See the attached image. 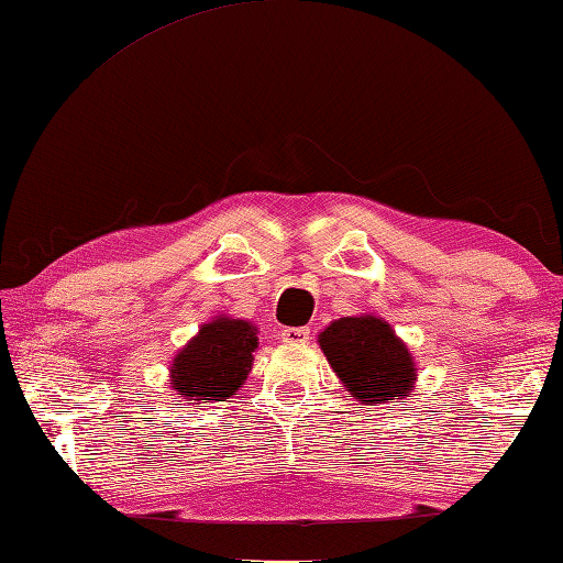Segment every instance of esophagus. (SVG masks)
Listing matches in <instances>:
<instances>
[{"instance_id":"esophagus-1","label":"esophagus","mask_w":563,"mask_h":563,"mask_svg":"<svg viewBox=\"0 0 563 563\" xmlns=\"http://www.w3.org/2000/svg\"><path fill=\"white\" fill-rule=\"evenodd\" d=\"M280 336L285 343H307L309 339H312V331H309L307 327H288L280 331Z\"/></svg>"}]
</instances>
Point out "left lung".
<instances>
[{
	"instance_id": "obj_1",
	"label": "left lung",
	"mask_w": 563,
	"mask_h": 563,
	"mask_svg": "<svg viewBox=\"0 0 563 563\" xmlns=\"http://www.w3.org/2000/svg\"><path fill=\"white\" fill-rule=\"evenodd\" d=\"M319 345L345 391L361 404L377 406L409 397L416 379L413 355L385 319H336L319 333Z\"/></svg>"
}]
</instances>
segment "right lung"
<instances>
[{
    "label": "right lung",
    "mask_w": 563,
    "mask_h": 563,
    "mask_svg": "<svg viewBox=\"0 0 563 563\" xmlns=\"http://www.w3.org/2000/svg\"><path fill=\"white\" fill-rule=\"evenodd\" d=\"M258 349L256 327L214 317L172 361V389L186 401H224L244 385Z\"/></svg>",
    "instance_id": "add662e5"
}]
</instances>
